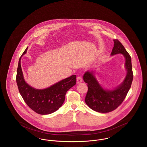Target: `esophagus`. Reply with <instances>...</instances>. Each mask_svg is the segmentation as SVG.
Segmentation results:
<instances>
[{"label":"esophagus","mask_w":147,"mask_h":147,"mask_svg":"<svg viewBox=\"0 0 147 147\" xmlns=\"http://www.w3.org/2000/svg\"><path fill=\"white\" fill-rule=\"evenodd\" d=\"M83 81V79H82V78L80 76H78L77 78V82L78 84L79 83H82Z\"/></svg>","instance_id":"obj_1"}]
</instances>
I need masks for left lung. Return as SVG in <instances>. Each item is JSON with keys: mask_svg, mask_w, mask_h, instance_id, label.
<instances>
[{"mask_svg": "<svg viewBox=\"0 0 147 147\" xmlns=\"http://www.w3.org/2000/svg\"><path fill=\"white\" fill-rule=\"evenodd\" d=\"M114 46L111 56L121 54L125 57L127 71L124 80L113 89L104 88L95 76V70H88L83 80L88 84V91L85 98V103L92 110L101 113L111 112L122 104L130 89L133 80L131 57L124 46L117 40H113Z\"/></svg>", "mask_w": 147, "mask_h": 147, "instance_id": "8db88e82", "label": "left lung"}]
</instances>
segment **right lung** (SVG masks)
Instances as JSON below:
<instances>
[{
	"instance_id": "add662e5",
	"label": "right lung",
	"mask_w": 147,
	"mask_h": 147,
	"mask_svg": "<svg viewBox=\"0 0 147 147\" xmlns=\"http://www.w3.org/2000/svg\"><path fill=\"white\" fill-rule=\"evenodd\" d=\"M28 47L20 57L16 74L19 91L26 104L35 112L48 115L55 112L63 105L67 91L76 84V76L70 77L43 89H36L28 84L24 79L21 66L22 56L26 53Z\"/></svg>"
}]
</instances>
